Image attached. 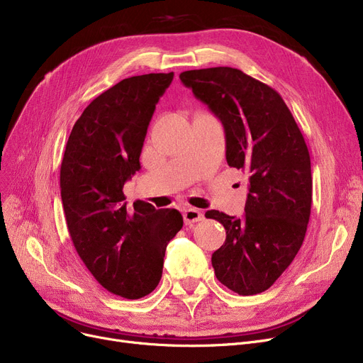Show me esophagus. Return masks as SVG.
I'll use <instances>...</instances> for the list:
<instances>
[{"label":"esophagus","instance_id":"34e87169","mask_svg":"<svg viewBox=\"0 0 363 363\" xmlns=\"http://www.w3.org/2000/svg\"><path fill=\"white\" fill-rule=\"evenodd\" d=\"M184 220H185V225H193L199 220H203V213L201 211H199V208L188 207L184 211Z\"/></svg>","mask_w":363,"mask_h":363}]
</instances>
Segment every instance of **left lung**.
<instances>
[{
    "label": "left lung",
    "mask_w": 363,
    "mask_h": 363,
    "mask_svg": "<svg viewBox=\"0 0 363 363\" xmlns=\"http://www.w3.org/2000/svg\"><path fill=\"white\" fill-rule=\"evenodd\" d=\"M193 89L222 122L226 162L250 175L241 219L219 211L225 244L212 255L216 278L240 296L268 290L294 260L306 235L312 207L311 156L281 95L233 67L186 70Z\"/></svg>",
    "instance_id": "left-lung-1"
}]
</instances>
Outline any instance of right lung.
Instances as JSON below:
<instances>
[{
  "mask_svg": "<svg viewBox=\"0 0 363 363\" xmlns=\"http://www.w3.org/2000/svg\"><path fill=\"white\" fill-rule=\"evenodd\" d=\"M172 79L174 72L132 76L92 100L73 125L60 167L76 252L107 291L130 300L157 287L166 245L184 225L177 208L157 211L141 200L128 207L123 194Z\"/></svg>",
  "mask_w": 363,
  "mask_h": 363,
  "instance_id": "add662e5",
  "label": "right lung"
}]
</instances>
